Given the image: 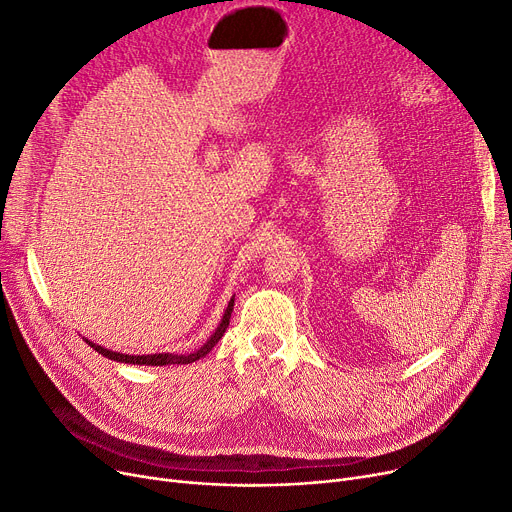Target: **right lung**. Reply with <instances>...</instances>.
Listing matches in <instances>:
<instances>
[{
  "label": "right lung",
  "instance_id": "add662e5",
  "mask_svg": "<svg viewBox=\"0 0 512 512\" xmlns=\"http://www.w3.org/2000/svg\"><path fill=\"white\" fill-rule=\"evenodd\" d=\"M234 309V297L230 299L224 315H222V321L218 324V328H215V332L207 338V342L197 348V351L193 353H184V355H174V353H155V355H124V353H116V351H110V348H103L95 342H91L89 338H85V342L95 348V351L107 359L112 361H118V363H130V365H149V367H166V365H188V363H195L199 361L201 357H205L211 348L218 344V340L224 336L228 324H230V313Z\"/></svg>",
  "mask_w": 512,
  "mask_h": 512
}]
</instances>
